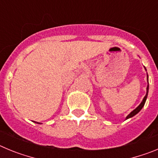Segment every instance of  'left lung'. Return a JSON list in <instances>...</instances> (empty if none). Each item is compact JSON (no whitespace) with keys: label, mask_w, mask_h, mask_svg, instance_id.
<instances>
[{"label":"left lung","mask_w":158,"mask_h":158,"mask_svg":"<svg viewBox=\"0 0 158 158\" xmlns=\"http://www.w3.org/2000/svg\"><path fill=\"white\" fill-rule=\"evenodd\" d=\"M144 68H145V69H146V67H144ZM148 80H149V79H148V74H147V82H148V85H147V88H146V96H144V98H143L142 101L141 102V104H139V105L138 106V107H137L135 110H133V111H131V112L130 113L129 115H128L126 117V119H127V118H131V117L135 116V115H136V114H138V113H139V111H140L141 110H142V107H144L145 103H146V99H147L148 92H149V81H148Z\"/></svg>","instance_id":"left-lung-1"}]
</instances>
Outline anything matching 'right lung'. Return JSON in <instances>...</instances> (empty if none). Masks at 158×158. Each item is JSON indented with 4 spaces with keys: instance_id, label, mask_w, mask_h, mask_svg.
I'll return each mask as SVG.
<instances>
[{
    "instance_id": "1",
    "label": "right lung",
    "mask_w": 158,
    "mask_h": 158,
    "mask_svg": "<svg viewBox=\"0 0 158 158\" xmlns=\"http://www.w3.org/2000/svg\"><path fill=\"white\" fill-rule=\"evenodd\" d=\"M34 122H35V121H34ZM35 123H36V122H35ZM39 123V124H40V123Z\"/></svg>"
}]
</instances>
